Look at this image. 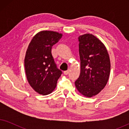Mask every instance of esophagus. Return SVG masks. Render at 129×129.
I'll use <instances>...</instances> for the list:
<instances>
[{
    "instance_id": "34e87169",
    "label": "esophagus",
    "mask_w": 129,
    "mask_h": 129,
    "mask_svg": "<svg viewBox=\"0 0 129 129\" xmlns=\"http://www.w3.org/2000/svg\"><path fill=\"white\" fill-rule=\"evenodd\" d=\"M69 73V70H66V71H64V74L65 75H68Z\"/></svg>"
}]
</instances>
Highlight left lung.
<instances>
[{"mask_svg": "<svg viewBox=\"0 0 129 129\" xmlns=\"http://www.w3.org/2000/svg\"><path fill=\"white\" fill-rule=\"evenodd\" d=\"M80 76L75 82L79 92L86 98L99 94L106 85L110 72V60L105 45L92 34L79 36Z\"/></svg>", "mask_w": 129, "mask_h": 129, "instance_id": "left-lung-1", "label": "left lung"}]
</instances>
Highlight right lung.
Returning <instances> with one entry per match:
<instances>
[{"instance_id": "right-lung-1", "label": "right lung", "mask_w": 129, "mask_h": 129, "mask_svg": "<svg viewBox=\"0 0 129 129\" xmlns=\"http://www.w3.org/2000/svg\"><path fill=\"white\" fill-rule=\"evenodd\" d=\"M62 36L57 31H40L28 46L24 57L26 78L30 86L40 94L53 92L62 73L56 67L51 52L52 47Z\"/></svg>"}]
</instances>
